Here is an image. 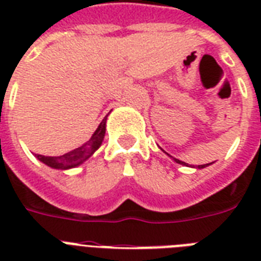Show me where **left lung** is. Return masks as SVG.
Here are the masks:
<instances>
[{
	"label": "left lung",
	"mask_w": 261,
	"mask_h": 261,
	"mask_svg": "<svg viewBox=\"0 0 261 261\" xmlns=\"http://www.w3.org/2000/svg\"><path fill=\"white\" fill-rule=\"evenodd\" d=\"M174 161H176V163L177 164H181V165H186V163H182V161H180V160H177V159H173ZM208 165H210V164H206V165H198V167H196V169H202V168H206V167H208ZM187 167H188V165H187Z\"/></svg>",
	"instance_id": "obj_1"
}]
</instances>
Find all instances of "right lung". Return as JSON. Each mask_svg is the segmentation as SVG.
Segmentation results:
<instances>
[{"instance_id": "right-lung-1", "label": "right lung", "mask_w": 261, "mask_h": 261, "mask_svg": "<svg viewBox=\"0 0 261 261\" xmlns=\"http://www.w3.org/2000/svg\"><path fill=\"white\" fill-rule=\"evenodd\" d=\"M106 123H107V116L102 119V122L98 124L97 130L94 131L92 138L85 142L83 146L77 147L74 150L69 151L66 154L58 155V157H48V155H42L36 154L38 160H40L43 164H46L48 167L54 168V169H70V168H75L81 165L84 161H87L90 155L93 154L94 151L97 150L98 147L101 146L102 139L106 135Z\"/></svg>"}]
</instances>
